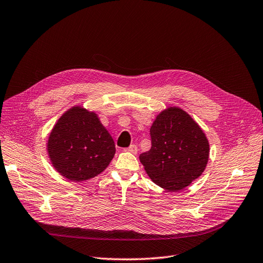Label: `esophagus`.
<instances>
[{
  "label": "esophagus",
  "instance_id": "esophagus-1",
  "mask_svg": "<svg viewBox=\"0 0 263 263\" xmlns=\"http://www.w3.org/2000/svg\"><path fill=\"white\" fill-rule=\"evenodd\" d=\"M125 152H129V153H132V154H136L138 153V146L136 145H131L129 148H127V149H124Z\"/></svg>",
  "mask_w": 263,
  "mask_h": 263
}]
</instances>
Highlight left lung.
I'll list each match as a JSON object with an SVG mask.
<instances>
[{
    "label": "left lung",
    "instance_id": "left-lung-1",
    "mask_svg": "<svg viewBox=\"0 0 263 263\" xmlns=\"http://www.w3.org/2000/svg\"><path fill=\"white\" fill-rule=\"evenodd\" d=\"M152 148L140 155L147 175L156 185L178 191L201 176L209 162L210 144L187 111L166 107L151 128Z\"/></svg>",
    "mask_w": 263,
    "mask_h": 263
}]
</instances>
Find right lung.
Instances as JSON below:
<instances>
[{"label": "right lung", "instance_id": "right-lung-1", "mask_svg": "<svg viewBox=\"0 0 263 263\" xmlns=\"http://www.w3.org/2000/svg\"><path fill=\"white\" fill-rule=\"evenodd\" d=\"M47 153L59 174L70 180L84 181L103 172L115 156L116 148L95 111L73 106L53 125Z\"/></svg>", "mask_w": 263, "mask_h": 263}]
</instances>
